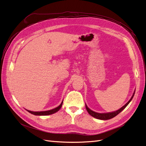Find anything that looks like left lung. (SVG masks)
<instances>
[{"mask_svg":"<svg viewBox=\"0 0 146 146\" xmlns=\"http://www.w3.org/2000/svg\"><path fill=\"white\" fill-rule=\"evenodd\" d=\"M135 92V91H134L133 96H131V99L129 100V101L125 105H124L122 107H121L120 109H119L118 110H116V111H115L106 113H99L95 112L94 111H92V110H90L89 108L88 107V106L85 104L86 109L87 110V111L88 112V113H89L91 116L94 117L96 119H100V120H108V119H111L114 117H115L116 116H117L119 113H120L122 111V110L124 109L128 105H129V104L131 100H132V99H133V98Z\"/></svg>","mask_w":146,"mask_h":146,"instance_id":"1","label":"left lung"}]
</instances>
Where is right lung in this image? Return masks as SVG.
<instances>
[{
    "label": "right lung",
    "instance_id": "right-lung-1",
    "mask_svg": "<svg viewBox=\"0 0 146 146\" xmlns=\"http://www.w3.org/2000/svg\"><path fill=\"white\" fill-rule=\"evenodd\" d=\"M63 104V101L61 104L58 106V107H56L54 109H52L50 110H47V111H30V110H26L28 112H29L30 113L34 114V115H36V116H47V115H50V114H52L56 112H57L58 111H59L60 109L61 108V106H62Z\"/></svg>",
    "mask_w": 146,
    "mask_h": 146
}]
</instances>
